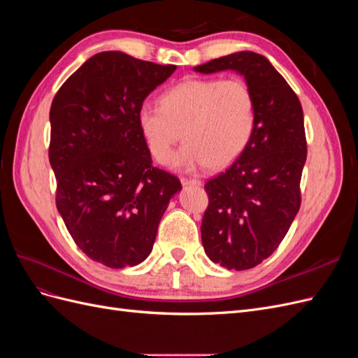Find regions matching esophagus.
Instances as JSON below:
<instances>
[{
    "label": "esophagus",
    "instance_id": "34e87169",
    "mask_svg": "<svg viewBox=\"0 0 358 358\" xmlns=\"http://www.w3.org/2000/svg\"><path fill=\"white\" fill-rule=\"evenodd\" d=\"M183 187H201V180L199 179H188V178H182L180 179Z\"/></svg>",
    "mask_w": 358,
    "mask_h": 358
}]
</instances>
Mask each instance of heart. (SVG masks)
Wrapping results in <instances>:
<instances>
[{"label": "heart", "mask_w": 358, "mask_h": 358, "mask_svg": "<svg viewBox=\"0 0 358 358\" xmlns=\"http://www.w3.org/2000/svg\"><path fill=\"white\" fill-rule=\"evenodd\" d=\"M159 104L143 103L136 119L143 142L164 162L180 134L187 140L171 164L180 169L231 164L255 128V96L243 79L189 78L161 95Z\"/></svg>", "instance_id": "1"}]
</instances>
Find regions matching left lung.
<instances>
[{"mask_svg": "<svg viewBox=\"0 0 358 358\" xmlns=\"http://www.w3.org/2000/svg\"><path fill=\"white\" fill-rule=\"evenodd\" d=\"M194 70L242 74L255 96V128L243 152L206 182L204 252L229 270L258 266L276 251L300 209L306 136L299 96L267 58L236 52Z\"/></svg>", "mask_w": 358, "mask_h": 358, "instance_id": "1", "label": "left lung"}]
</instances>
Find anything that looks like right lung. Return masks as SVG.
I'll return each mask as SVG.
<instances>
[{
    "label": "right lung",
    "instance_id": "add662e5",
    "mask_svg": "<svg viewBox=\"0 0 358 358\" xmlns=\"http://www.w3.org/2000/svg\"><path fill=\"white\" fill-rule=\"evenodd\" d=\"M176 66L100 52L62 83L50 106L49 161L57 208L82 252L112 268L152 251L180 180L152 166L137 110Z\"/></svg>",
    "mask_w": 358,
    "mask_h": 358
}]
</instances>
